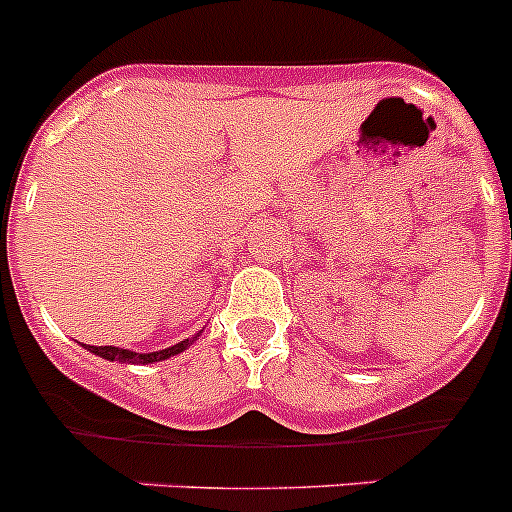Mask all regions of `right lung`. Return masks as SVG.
Wrapping results in <instances>:
<instances>
[{
    "label": "right lung",
    "mask_w": 512,
    "mask_h": 512,
    "mask_svg": "<svg viewBox=\"0 0 512 512\" xmlns=\"http://www.w3.org/2000/svg\"><path fill=\"white\" fill-rule=\"evenodd\" d=\"M195 340V337H192ZM192 340L187 337V340L177 342V345H172V348H164L159 350V353H131V350H121V348H114V345H101V348H96V345H86L91 353L101 355L103 360H119V363H157V360H167L172 358V355L182 353V350H187L192 345Z\"/></svg>",
    "instance_id": "add662e5"
}]
</instances>
